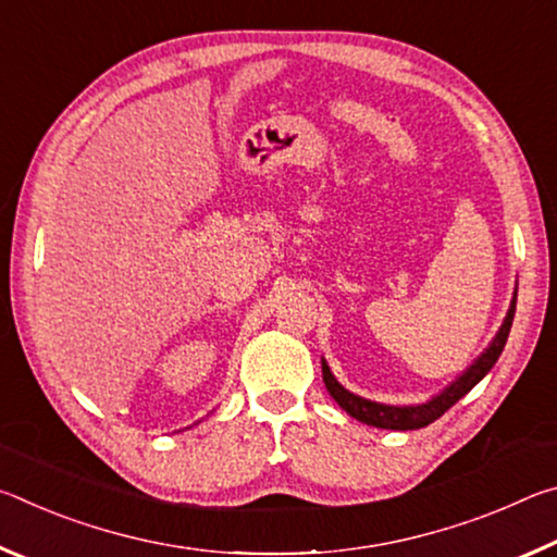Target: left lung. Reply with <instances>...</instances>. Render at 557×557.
I'll return each mask as SVG.
<instances>
[{
  "label": "left lung",
  "instance_id": "left-lung-1",
  "mask_svg": "<svg viewBox=\"0 0 557 557\" xmlns=\"http://www.w3.org/2000/svg\"><path fill=\"white\" fill-rule=\"evenodd\" d=\"M513 314H516V295L511 299V307H508V314L504 319L502 329L494 336V342L488 344L486 351L476 358L469 369L459 375L457 381H451L445 391L435 398H430L428 403L420 405H383L375 400H366L361 395L348 393L342 383L334 379V373L329 371L326 361H322V375H324V385L332 398L338 403V408H344L351 418L366 422V425L381 428V430H420L428 428L430 422H435L437 418H442L451 405H455L459 398L474 388V385L484 379V375L494 369V363L502 356L508 332H511L513 324Z\"/></svg>",
  "mask_w": 557,
  "mask_h": 557
}]
</instances>
